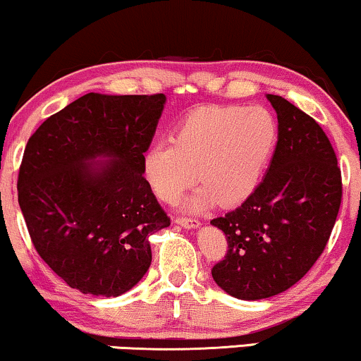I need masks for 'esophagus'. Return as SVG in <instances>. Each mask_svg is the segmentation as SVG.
Listing matches in <instances>:
<instances>
[{"label":"esophagus","mask_w":361,"mask_h":361,"mask_svg":"<svg viewBox=\"0 0 361 361\" xmlns=\"http://www.w3.org/2000/svg\"><path fill=\"white\" fill-rule=\"evenodd\" d=\"M175 223H178V225L185 226V228H196L200 226V221L195 220V218H188V216H178Z\"/></svg>","instance_id":"obj_1"}]
</instances>
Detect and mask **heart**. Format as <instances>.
I'll return each instance as SVG.
<instances>
[{"mask_svg":"<svg viewBox=\"0 0 361 361\" xmlns=\"http://www.w3.org/2000/svg\"><path fill=\"white\" fill-rule=\"evenodd\" d=\"M276 141V123L263 106H203L143 154V176L158 200L175 203L203 183L186 208L233 207L257 188Z\"/></svg>","mask_w":361,"mask_h":361,"instance_id":"1","label":"heart"}]
</instances>
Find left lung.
Masks as SVG:
<instances>
[{"instance_id":"1","label":"left lung","mask_w":361,"mask_h":361,"mask_svg":"<svg viewBox=\"0 0 361 361\" xmlns=\"http://www.w3.org/2000/svg\"><path fill=\"white\" fill-rule=\"evenodd\" d=\"M278 141L267 175L233 212L212 220L225 233L213 280L240 300L288 290L307 275L330 240L341 204V171L322 126L276 94Z\"/></svg>"}]
</instances>
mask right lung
Here are the masks:
<instances>
[{
    "label": "right lung",
    "mask_w": 361,
    "mask_h": 361,
    "mask_svg": "<svg viewBox=\"0 0 361 361\" xmlns=\"http://www.w3.org/2000/svg\"><path fill=\"white\" fill-rule=\"evenodd\" d=\"M165 94L88 93L26 143L18 203L35 250L71 288L118 296L152 264L149 235L170 218L143 176ZM109 162L94 166V157Z\"/></svg>",
    "instance_id": "add662e5"
}]
</instances>
